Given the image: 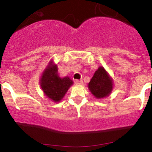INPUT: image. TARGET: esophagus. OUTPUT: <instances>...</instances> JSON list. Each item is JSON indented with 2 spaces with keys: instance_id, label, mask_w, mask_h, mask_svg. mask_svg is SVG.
<instances>
[{
  "instance_id": "esophagus-1",
  "label": "esophagus",
  "mask_w": 152,
  "mask_h": 152,
  "mask_svg": "<svg viewBox=\"0 0 152 152\" xmlns=\"http://www.w3.org/2000/svg\"><path fill=\"white\" fill-rule=\"evenodd\" d=\"M75 83H76V85H83V81H82V80H76V81H75Z\"/></svg>"
}]
</instances>
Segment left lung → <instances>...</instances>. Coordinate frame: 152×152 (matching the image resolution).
Returning a JSON list of instances; mask_svg holds the SVG:
<instances>
[{
	"mask_svg": "<svg viewBox=\"0 0 152 152\" xmlns=\"http://www.w3.org/2000/svg\"><path fill=\"white\" fill-rule=\"evenodd\" d=\"M88 89L98 99L110 96L113 89V80L104 67L100 66L96 70L89 82Z\"/></svg>",
	"mask_w": 152,
	"mask_h": 152,
	"instance_id": "left-lung-1",
	"label": "left lung"
}]
</instances>
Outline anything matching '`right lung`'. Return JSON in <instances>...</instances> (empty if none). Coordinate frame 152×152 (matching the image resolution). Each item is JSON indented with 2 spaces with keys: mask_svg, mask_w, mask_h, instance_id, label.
<instances>
[{
  "mask_svg": "<svg viewBox=\"0 0 152 152\" xmlns=\"http://www.w3.org/2000/svg\"><path fill=\"white\" fill-rule=\"evenodd\" d=\"M73 84V82L68 76H59L57 65L53 63L52 59L48 62L39 79V85L44 94L54 102H60Z\"/></svg>",
  "mask_w": 152,
  "mask_h": 152,
  "instance_id": "right-lung-1",
  "label": "right lung"
}]
</instances>
